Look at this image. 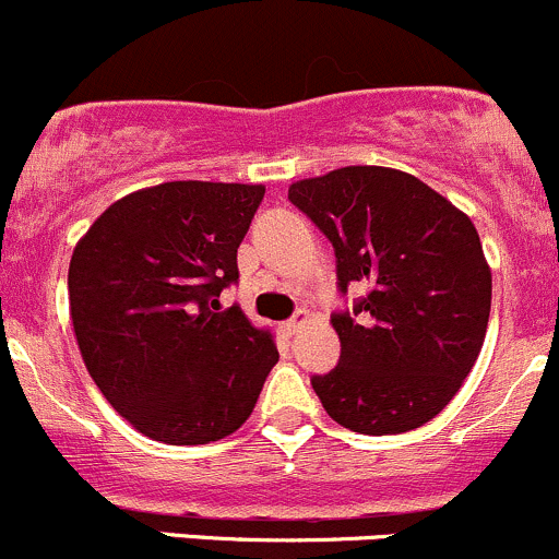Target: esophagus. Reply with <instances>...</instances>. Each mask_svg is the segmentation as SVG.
Instances as JSON below:
<instances>
[{"mask_svg": "<svg viewBox=\"0 0 559 559\" xmlns=\"http://www.w3.org/2000/svg\"><path fill=\"white\" fill-rule=\"evenodd\" d=\"M307 318H309V314H307V312H304V309H298V312H296V314H293V318H290V320H285V331H287V333H296V331H298V328H301V325H304V322H307Z\"/></svg>", "mask_w": 559, "mask_h": 559, "instance_id": "1", "label": "esophagus"}]
</instances>
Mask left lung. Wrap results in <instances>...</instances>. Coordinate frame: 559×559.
<instances>
[{"instance_id": "8db88e82", "label": "left lung", "mask_w": 559, "mask_h": 559, "mask_svg": "<svg viewBox=\"0 0 559 559\" xmlns=\"http://www.w3.org/2000/svg\"><path fill=\"white\" fill-rule=\"evenodd\" d=\"M287 199L333 245L338 293L366 287L331 314L342 355L312 377L322 408L366 436L430 423L474 368L490 320L492 277L474 223L384 166L293 182Z\"/></svg>"}]
</instances>
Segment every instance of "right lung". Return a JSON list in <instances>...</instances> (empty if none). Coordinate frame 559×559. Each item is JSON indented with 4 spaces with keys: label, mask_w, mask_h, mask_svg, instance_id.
Masks as SVG:
<instances>
[{
    "label": "right lung",
    "mask_w": 559,
    "mask_h": 559,
    "mask_svg": "<svg viewBox=\"0 0 559 559\" xmlns=\"http://www.w3.org/2000/svg\"><path fill=\"white\" fill-rule=\"evenodd\" d=\"M263 186L164 182L107 206L69 263L85 368L120 417L164 444L234 433L280 360L239 304L237 250Z\"/></svg>",
    "instance_id": "right-lung-1"
}]
</instances>
